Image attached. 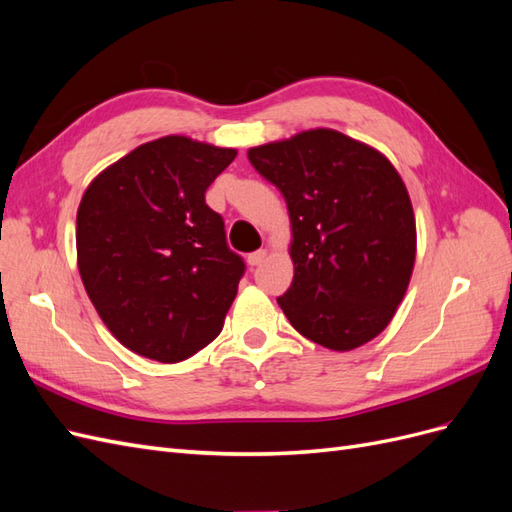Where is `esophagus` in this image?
Here are the masks:
<instances>
[{"instance_id":"esophagus-1","label":"esophagus","mask_w":512,"mask_h":512,"mask_svg":"<svg viewBox=\"0 0 512 512\" xmlns=\"http://www.w3.org/2000/svg\"><path fill=\"white\" fill-rule=\"evenodd\" d=\"M265 258H267V250H256L247 256V262H250V267H258Z\"/></svg>"}]
</instances>
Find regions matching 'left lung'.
I'll use <instances>...</instances> for the list:
<instances>
[{
	"label": "left lung",
	"mask_w": 512,
	"mask_h": 512,
	"mask_svg": "<svg viewBox=\"0 0 512 512\" xmlns=\"http://www.w3.org/2000/svg\"><path fill=\"white\" fill-rule=\"evenodd\" d=\"M286 198L294 277L277 297L303 337L331 350L367 344L397 312L416 256L404 181L380 151L318 128L247 151Z\"/></svg>",
	"instance_id": "obj_1"
}]
</instances>
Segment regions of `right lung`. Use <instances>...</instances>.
Wrapping results in <instances>:
<instances>
[{
  "instance_id": "1",
  "label": "right lung",
  "mask_w": 512,
  "mask_h": 512,
  "mask_svg": "<svg viewBox=\"0 0 512 512\" xmlns=\"http://www.w3.org/2000/svg\"><path fill=\"white\" fill-rule=\"evenodd\" d=\"M235 149L164 136L91 181L76 213L85 290L119 342L179 363L220 335L245 262L205 203Z\"/></svg>"
}]
</instances>
